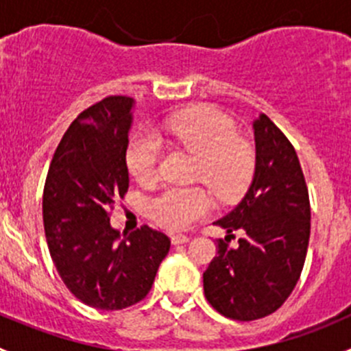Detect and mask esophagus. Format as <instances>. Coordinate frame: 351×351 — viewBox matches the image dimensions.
Segmentation results:
<instances>
[{
    "label": "esophagus",
    "mask_w": 351,
    "mask_h": 351,
    "mask_svg": "<svg viewBox=\"0 0 351 351\" xmlns=\"http://www.w3.org/2000/svg\"><path fill=\"white\" fill-rule=\"evenodd\" d=\"M171 241H173V244H185V243L190 241V238H189V236H185V234H173Z\"/></svg>",
    "instance_id": "obj_1"
}]
</instances>
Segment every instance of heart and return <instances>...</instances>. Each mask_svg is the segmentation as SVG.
<instances>
[{
	"label": "heart",
	"instance_id": "heart-1",
	"mask_svg": "<svg viewBox=\"0 0 351 351\" xmlns=\"http://www.w3.org/2000/svg\"><path fill=\"white\" fill-rule=\"evenodd\" d=\"M158 137L197 156L195 178L204 180L217 197H238L254 171V149L236 136L228 115L212 107H195L168 117ZM153 132H141L125 151L127 169L141 185H151L159 176L161 143ZM212 200L200 186H168L151 198L149 215L161 228L182 231L210 210Z\"/></svg>",
	"mask_w": 351,
	"mask_h": 351
}]
</instances>
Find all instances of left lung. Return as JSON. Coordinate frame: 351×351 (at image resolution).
Segmentation results:
<instances>
[{"label":"left lung","instance_id":"obj_1","mask_svg":"<svg viewBox=\"0 0 351 351\" xmlns=\"http://www.w3.org/2000/svg\"><path fill=\"white\" fill-rule=\"evenodd\" d=\"M253 129V183L238 207L215 222L229 236L217 239V254L204 271L208 304L236 321L280 309L302 274L311 236L309 192L292 143L265 113ZM238 228L243 238L231 248Z\"/></svg>","mask_w":351,"mask_h":351}]
</instances>
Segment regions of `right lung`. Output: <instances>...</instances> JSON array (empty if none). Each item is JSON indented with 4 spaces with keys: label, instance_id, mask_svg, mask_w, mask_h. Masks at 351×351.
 I'll return each instance as SVG.
<instances>
[{
    "label": "right lung",
    "instance_id": "right-lung-1",
    "mask_svg": "<svg viewBox=\"0 0 351 351\" xmlns=\"http://www.w3.org/2000/svg\"><path fill=\"white\" fill-rule=\"evenodd\" d=\"M134 100L107 97L76 117L52 156L42 197L49 253L69 292L86 306L141 302L169 251L168 236L141 226L120 239L110 212L129 190L125 151Z\"/></svg>",
    "mask_w": 351,
    "mask_h": 351
}]
</instances>
